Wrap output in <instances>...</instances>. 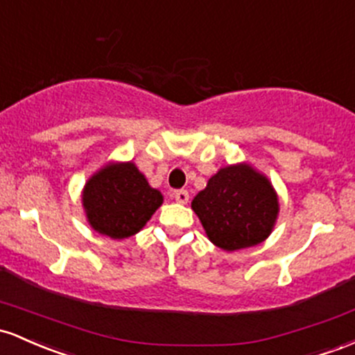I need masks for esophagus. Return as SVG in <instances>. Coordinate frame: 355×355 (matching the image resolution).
<instances>
[{"label": "esophagus", "mask_w": 355, "mask_h": 355, "mask_svg": "<svg viewBox=\"0 0 355 355\" xmlns=\"http://www.w3.org/2000/svg\"><path fill=\"white\" fill-rule=\"evenodd\" d=\"M174 199H176L178 202H181V205H186V202L189 201L188 191H186V189H179V191H176V193H174Z\"/></svg>", "instance_id": "obj_1"}]
</instances>
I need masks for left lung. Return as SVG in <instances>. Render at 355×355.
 <instances>
[{
	"label": "left lung",
	"mask_w": 355,
	"mask_h": 355,
	"mask_svg": "<svg viewBox=\"0 0 355 355\" xmlns=\"http://www.w3.org/2000/svg\"><path fill=\"white\" fill-rule=\"evenodd\" d=\"M209 241L226 252L260 245L278 216L268 178L250 164L221 167L191 202Z\"/></svg>",
	"instance_id": "obj_1"
}]
</instances>
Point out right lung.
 Listing matches in <instances>:
<instances>
[{"label":"right lung","mask_w":355,"mask_h":355,"mask_svg":"<svg viewBox=\"0 0 355 355\" xmlns=\"http://www.w3.org/2000/svg\"><path fill=\"white\" fill-rule=\"evenodd\" d=\"M82 205L90 226L101 234L124 240L139 233L162 205L134 162H110L87 181Z\"/></svg>","instance_id":"add662e5"}]
</instances>
